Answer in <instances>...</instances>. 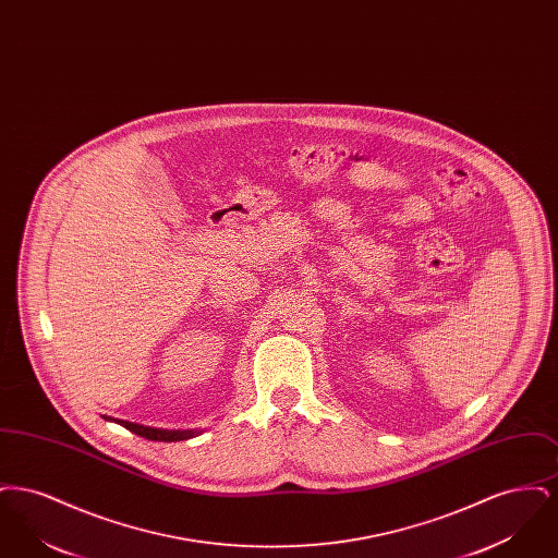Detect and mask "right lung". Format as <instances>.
<instances>
[{
	"mask_svg": "<svg viewBox=\"0 0 558 558\" xmlns=\"http://www.w3.org/2000/svg\"><path fill=\"white\" fill-rule=\"evenodd\" d=\"M119 425L125 426L135 435L150 439V441H184L196 437L201 430H167V428H153V426L137 425V423H128V421H117Z\"/></svg>",
	"mask_w": 558,
	"mask_h": 558,
	"instance_id": "1",
	"label": "right lung"
}]
</instances>
